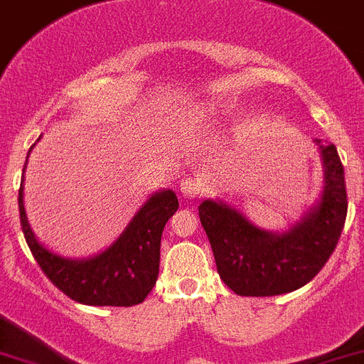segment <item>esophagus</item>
I'll return each mask as SVG.
<instances>
[{
	"label": "esophagus",
	"mask_w": 364,
	"mask_h": 364,
	"mask_svg": "<svg viewBox=\"0 0 364 364\" xmlns=\"http://www.w3.org/2000/svg\"><path fill=\"white\" fill-rule=\"evenodd\" d=\"M179 192L185 196V198H199L203 192H205V181L201 178H186L183 179L181 185H179Z\"/></svg>",
	"instance_id": "34e87169"
}]
</instances>
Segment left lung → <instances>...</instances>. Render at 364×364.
I'll list each match as a JSON object with an SVG mask.
<instances>
[{
    "mask_svg": "<svg viewBox=\"0 0 364 364\" xmlns=\"http://www.w3.org/2000/svg\"><path fill=\"white\" fill-rule=\"evenodd\" d=\"M325 168L323 192L301 220L282 233L266 232L217 199L199 205L217 273L240 296H277L304 287L328 260L346 219L345 171L338 149L316 138Z\"/></svg>",
    "mask_w": 364,
    "mask_h": 364,
    "instance_id": "1",
    "label": "left lung"
}]
</instances>
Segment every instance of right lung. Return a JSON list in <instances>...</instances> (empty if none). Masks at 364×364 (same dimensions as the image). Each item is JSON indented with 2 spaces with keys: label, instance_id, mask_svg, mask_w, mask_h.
I'll use <instances>...</instances> for the list:
<instances>
[{
  "label": "right lung",
  "instance_id": "obj_1",
  "mask_svg": "<svg viewBox=\"0 0 364 364\" xmlns=\"http://www.w3.org/2000/svg\"><path fill=\"white\" fill-rule=\"evenodd\" d=\"M23 181L25 168L18 198L23 233L33 259L55 287L84 305L131 307L147 298L158 280L163 228L179 208L172 190L152 193L107 250L90 259L73 260L53 253L36 239L26 219Z\"/></svg>",
  "mask_w": 364,
  "mask_h": 364
}]
</instances>
